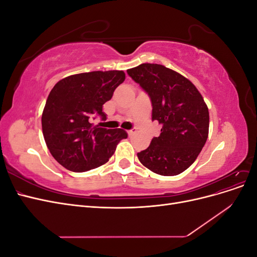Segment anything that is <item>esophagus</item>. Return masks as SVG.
I'll use <instances>...</instances> for the list:
<instances>
[{
  "label": "esophagus",
  "instance_id": "obj_1",
  "mask_svg": "<svg viewBox=\"0 0 257 257\" xmlns=\"http://www.w3.org/2000/svg\"><path fill=\"white\" fill-rule=\"evenodd\" d=\"M134 133H135V130H134V128H133V130H130V131H127V134H128V136L134 135Z\"/></svg>",
  "mask_w": 257,
  "mask_h": 257
}]
</instances>
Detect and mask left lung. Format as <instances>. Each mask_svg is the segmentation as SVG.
Returning <instances> with one entry per match:
<instances>
[{
    "label": "left lung",
    "instance_id": "1",
    "mask_svg": "<svg viewBox=\"0 0 257 257\" xmlns=\"http://www.w3.org/2000/svg\"><path fill=\"white\" fill-rule=\"evenodd\" d=\"M127 74L149 95L152 121L162 125L160 136L137 153L139 161L158 175L181 174L208 138L209 111L203 96L189 79L161 64L144 63Z\"/></svg>",
    "mask_w": 257,
    "mask_h": 257
}]
</instances>
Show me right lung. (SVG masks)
I'll return each mask as SVG.
<instances>
[{"label": "right lung", "instance_id": "1", "mask_svg": "<svg viewBox=\"0 0 257 257\" xmlns=\"http://www.w3.org/2000/svg\"><path fill=\"white\" fill-rule=\"evenodd\" d=\"M125 79L122 71L90 72L68 76L50 91L42 127L46 145L59 164L75 173L105 164L127 133L121 128L94 125L106 120L103 105Z\"/></svg>", "mask_w": 257, "mask_h": 257}]
</instances>
